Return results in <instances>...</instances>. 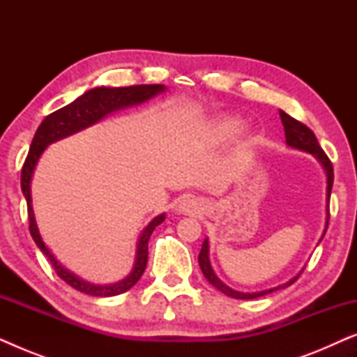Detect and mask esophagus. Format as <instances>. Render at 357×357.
I'll use <instances>...</instances> for the list:
<instances>
[{
    "mask_svg": "<svg viewBox=\"0 0 357 357\" xmlns=\"http://www.w3.org/2000/svg\"><path fill=\"white\" fill-rule=\"evenodd\" d=\"M178 211L183 214H198L199 211H202V203H199L197 198L187 197L180 202Z\"/></svg>",
    "mask_w": 357,
    "mask_h": 357,
    "instance_id": "esophagus-1",
    "label": "esophagus"
}]
</instances>
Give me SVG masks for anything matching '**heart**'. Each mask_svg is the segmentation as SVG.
Here are the masks:
<instances>
[{"mask_svg": "<svg viewBox=\"0 0 357 357\" xmlns=\"http://www.w3.org/2000/svg\"><path fill=\"white\" fill-rule=\"evenodd\" d=\"M242 126V120L236 115H219L208 126V136L211 141H224L236 135Z\"/></svg>", "mask_w": 357, "mask_h": 357, "instance_id": "1", "label": "heart"}]
</instances>
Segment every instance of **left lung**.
Returning <instances> with one entry per match:
<instances>
[{
  "mask_svg": "<svg viewBox=\"0 0 357 357\" xmlns=\"http://www.w3.org/2000/svg\"><path fill=\"white\" fill-rule=\"evenodd\" d=\"M280 116H281L282 126H284L286 144L291 146V148H294V149H299V151H304V153L312 154L321 165H324V169H325V174H326V224H325V231H324V236H325L326 227H328V221H330V209L328 208H330L331 187H333V165H331V160L328 159V155H326L324 153V149L320 148V144L315 138L314 131H312L309 126L301 123L299 120L292 119V116H289L286 114V112H282V110H280ZM324 236H321V238H324ZM321 238H320V241H321ZM198 263H199V268H202L204 278H206V280L211 282L214 287H218L219 291L224 292V294L229 296V297H234V299H257V297L266 296V294H270V292L282 289V287L291 286L292 282L297 281V278H299L301 273L304 271V270H302L299 275L292 278V280H289L281 286L271 287V289L260 291V292H238V291H234L229 286L224 284V282L216 276V273L213 271L211 261H209L208 238H204V242L202 245V252H199V255H198Z\"/></svg>",
  "mask_w": 357,
  "mask_h": 357,
  "instance_id": "obj_1",
  "label": "left lung"
}]
</instances>
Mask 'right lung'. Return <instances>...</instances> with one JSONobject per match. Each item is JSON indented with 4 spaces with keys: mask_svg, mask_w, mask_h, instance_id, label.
<instances>
[{
    "mask_svg": "<svg viewBox=\"0 0 357 357\" xmlns=\"http://www.w3.org/2000/svg\"><path fill=\"white\" fill-rule=\"evenodd\" d=\"M165 91V86L162 84H139V86H130V87H94V89L87 91L81 97H77L75 102L68 104L63 109L53 112L45 120L42 121L38 126L36 135H33L31 149H29L27 159L22 165L21 172V188L24 197L27 202V213H29V231L33 242L37 243V247L43 252V255H47L48 260L55 268L56 275L61 278L66 284H70L75 289L84 292V294L96 296V297H112L119 296L121 292L128 291L133 287L136 282L139 281V278L143 276L148 265V242L151 234L160 222H164L165 214H159L151 221L148 226L144 227V231L141 232L136 243V258H135V266L133 270L125 280L114 284H91L84 280H81L79 276H76L75 273L66 270L60 261L53 257V253L48 250L45 243H43L40 232H38L36 216H33L32 209V197H31V180L36 170V165L43 154V151L47 149L48 144L55 143V141L66 138L73 133L87 128V126L97 123L102 119H105L107 115L112 112H116L125 107L138 105L143 102L153 99L160 92Z\"/></svg>",
    "mask_w": 357,
    "mask_h": 357,
    "instance_id": "add662e5",
    "label": "right lung"
}]
</instances>
